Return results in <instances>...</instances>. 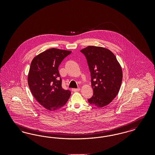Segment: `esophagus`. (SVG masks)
Masks as SVG:
<instances>
[{
  "instance_id": "1",
  "label": "esophagus",
  "mask_w": 155,
  "mask_h": 155,
  "mask_svg": "<svg viewBox=\"0 0 155 155\" xmlns=\"http://www.w3.org/2000/svg\"><path fill=\"white\" fill-rule=\"evenodd\" d=\"M72 90L73 92H78L80 91V88H73Z\"/></svg>"
}]
</instances>
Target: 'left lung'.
Here are the masks:
<instances>
[{"mask_svg": "<svg viewBox=\"0 0 155 155\" xmlns=\"http://www.w3.org/2000/svg\"><path fill=\"white\" fill-rule=\"evenodd\" d=\"M81 52L87 60L94 91L88 102L103 107L118 94L123 80L121 67L113 53L105 48L88 46Z\"/></svg>", "mask_w": 155, "mask_h": 155, "instance_id": "8db88e82", "label": "left lung"}]
</instances>
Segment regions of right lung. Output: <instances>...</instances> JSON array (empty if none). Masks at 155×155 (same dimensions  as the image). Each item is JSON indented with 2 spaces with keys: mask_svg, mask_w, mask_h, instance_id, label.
<instances>
[{
  "mask_svg": "<svg viewBox=\"0 0 155 155\" xmlns=\"http://www.w3.org/2000/svg\"><path fill=\"white\" fill-rule=\"evenodd\" d=\"M71 51L51 48L32 59L28 75V84L39 103L50 111L66 104L71 92L61 87L59 65Z\"/></svg>",
  "mask_w": 155,
  "mask_h": 155,
  "instance_id": "right-lung-1",
  "label": "right lung"
}]
</instances>
